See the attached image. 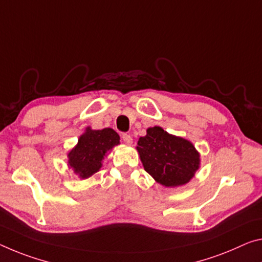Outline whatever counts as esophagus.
Wrapping results in <instances>:
<instances>
[{"label":"esophagus","mask_w":262,"mask_h":262,"mask_svg":"<svg viewBox=\"0 0 262 262\" xmlns=\"http://www.w3.org/2000/svg\"><path fill=\"white\" fill-rule=\"evenodd\" d=\"M122 140H123V142L127 143V144H132L133 143L132 135L126 134V133H124V134H122Z\"/></svg>","instance_id":"34e87169"}]
</instances>
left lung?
Listing matches in <instances>:
<instances>
[{
    "label": "left lung",
    "mask_w": 262,
    "mask_h": 262,
    "mask_svg": "<svg viewBox=\"0 0 262 262\" xmlns=\"http://www.w3.org/2000/svg\"><path fill=\"white\" fill-rule=\"evenodd\" d=\"M136 149L144 170L167 188L188 183L201 163L199 152L190 141L169 134L159 126L148 128Z\"/></svg>",
    "instance_id": "obj_1"
}]
</instances>
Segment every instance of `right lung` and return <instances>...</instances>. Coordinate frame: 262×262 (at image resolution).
<instances>
[{"mask_svg": "<svg viewBox=\"0 0 262 262\" xmlns=\"http://www.w3.org/2000/svg\"><path fill=\"white\" fill-rule=\"evenodd\" d=\"M119 143L120 136L112 128L94 130L87 127L77 146L68 154L69 165L82 180L89 178L100 170L103 157Z\"/></svg>", "mask_w": 262, "mask_h": 262, "instance_id": "obj_1", "label": "right lung"}]
</instances>
